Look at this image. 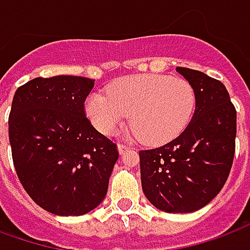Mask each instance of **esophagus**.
<instances>
[{"label": "esophagus", "instance_id": "esophagus-1", "mask_svg": "<svg viewBox=\"0 0 250 250\" xmlns=\"http://www.w3.org/2000/svg\"><path fill=\"white\" fill-rule=\"evenodd\" d=\"M127 149H129V146L125 145V144H118V152L121 153V154H123L125 150H127Z\"/></svg>", "mask_w": 250, "mask_h": 250}]
</instances>
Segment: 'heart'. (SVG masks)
<instances>
[{"instance_id":"b5f03b06","label":"heart","mask_w":250,"mask_h":250,"mask_svg":"<svg viewBox=\"0 0 250 250\" xmlns=\"http://www.w3.org/2000/svg\"><path fill=\"white\" fill-rule=\"evenodd\" d=\"M196 106V93L187 80L165 74H136L116 80L107 96L93 93L85 104L87 117L104 134H113L130 114L136 132L149 145L176 138Z\"/></svg>"}]
</instances>
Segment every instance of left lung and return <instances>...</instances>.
Wrapping results in <instances>:
<instances>
[{"instance_id":"obj_1","label":"left lung","mask_w":250,"mask_h":250,"mask_svg":"<svg viewBox=\"0 0 250 250\" xmlns=\"http://www.w3.org/2000/svg\"><path fill=\"white\" fill-rule=\"evenodd\" d=\"M196 93L190 123L163 146L140 150L144 194L167 213L204 208L225 185L236 150V107L225 85L205 73L177 67Z\"/></svg>"}]
</instances>
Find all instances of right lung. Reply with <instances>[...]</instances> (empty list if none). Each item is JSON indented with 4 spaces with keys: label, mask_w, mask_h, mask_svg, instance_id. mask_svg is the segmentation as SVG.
Masks as SVG:
<instances>
[{
    "label": "right lung",
    "mask_w": 250,
    "mask_h": 250,
    "mask_svg": "<svg viewBox=\"0 0 250 250\" xmlns=\"http://www.w3.org/2000/svg\"><path fill=\"white\" fill-rule=\"evenodd\" d=\"M94 80L54 76L16 90L9 114L13 164L37 205L57 216H83L106 196L117 145L94 129L85 100Z\"/></svg>",
    "instance_id": "add662e5"
}]
</instances>
